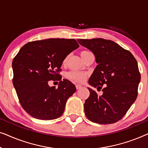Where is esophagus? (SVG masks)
Listing matches in <instances>:
<instances>
[{"label":"esophagus","mask_w":148,"mask_h":148,"mask_svg":"<svg viewBox=\"0 0 148 148\" xmlns=\"http://www.w3.org/2000/svg\"><path fill=\"white\" fill-rule=\"evenodd\" d=\"M75 87H76L77 90H79V89H81V88H82V86H81V85H79V84H77L76 86H75Z\"/></svg>","instance_id":"34e87169"}]
</instances>
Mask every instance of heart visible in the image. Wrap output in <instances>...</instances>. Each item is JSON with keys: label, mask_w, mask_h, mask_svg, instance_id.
<instances>
[{"label": "heart", "mask_w": 148, "mask_h": 148, "mask_svg": "<svg viewBox=\"0 0 148 148\" xmlns=\"http://www.w3.org/2000/svg\"><path fill=\"white\" fill-rule=\"evenodd\" d=\"M89 52H90L86 51V50H85V51H82L81 52V56H82V57L84 58V56H86L87 54H88ZM65 62L66 59H64L63 62L64 63ZM87 76H88V73H87L79 71H71L68 72L67 74H66V77H67L68 79L73 81L77 83H82L84 82Z\"/></svg>", "instance_id": "1"}]
</instances>
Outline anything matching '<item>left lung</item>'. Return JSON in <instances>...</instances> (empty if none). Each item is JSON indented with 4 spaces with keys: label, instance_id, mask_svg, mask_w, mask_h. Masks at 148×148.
<instances>
[{
    "label": "left lung",
    "instance_id": "left-lung-1",
    "mask_svg": "<svg viewBox=\"0 0 148 148\" xmlns=\"http://www.w3.org/2000/svg\"><path fill=\"white\" fill-rule=\"evenodd\" d=\"M77 41L94 53L98 64L89 84L103 92L99 96L88 88L90 94L84 104L85 114L89 120L98 124L116 123L137 98L141 79L137 60L129 50L112 40L94 38Z\"/></svg>",
    "mask_w": 148,
    "mask_h": 148
}]
</instances>
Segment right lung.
Returning <instances> with one entry per match:
<instances>
[{"label": "right lung", "instance_id": "obj_1", "mask_svg": "<svg viewBox=\"0 0 148 148\" xmlns=\"http://www.w3.org/2000/svg\"><path fill=\"white\" fill-rule=\"evenodd\" d=\"M75 39L50 38L28 42L13 58V86L23 108L34 118L53 120L63 113L74 84L58 73L68 54L79 48ZM50 80H59L58 88Z\"/></svg>", "mask_w": 148, "mask_h": 148}]
</instances>
